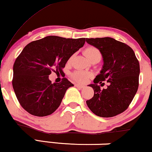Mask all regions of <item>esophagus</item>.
Instances as JSON below:
<instances>
[{"instance_id":"34e87169","label":"esophagus","mask_w":152,"mask_h":152,"mask_svg":"<svg viewBox=\"0 0 152 152\" xmlns=\"http://www.w3.org/2000/svg\"><path fill=\"white\" fill-rule=\"evenodd\" d=\"M75 86L76 87H77V88H84V86H82V85H80V84H78V83H76V84H75Z\"/></svg>"}]
</instances>
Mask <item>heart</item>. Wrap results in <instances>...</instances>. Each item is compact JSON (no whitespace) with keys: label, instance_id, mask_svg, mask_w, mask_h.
Masks as SVG:
<instances>
[{"label":"heart","instance_id":"heart-1","mask_svg":"<svg viewBox=\"0 0 152 152\" xmlns=\"http://www.w3.org/2000/svg\"><path fill=\"white\" fill-rule=\"evenodd\" d=\"M84 53L86 54L87 58L88 59L91 58L92 57L96 56H101L100 51H99V49L93 46L87 47L86 49L84 50ZM90 73L84 71H77L74 72L72 75V77L75 81L81 83H86L88 80V78H90Z\"/></svg>","mask_w":152,"mask_h":152}]
</instances>
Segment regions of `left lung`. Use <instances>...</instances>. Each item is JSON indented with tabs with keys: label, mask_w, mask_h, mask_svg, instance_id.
<instances>
[{
	"label": "left lung",
	"mask_w": 152,
	"mask_h": 152,
	"mask_svg": "<svg viewBox=\"0 0 152 152\" xmlns=\"http://www.w3.org/2000/svg\"><path fill=\"white\" fill-rule=\"evenodd\" d=\"M86 41L98 48L104 61L100 74L94 83L88 85L93 88L94 95L86 101V104L96 116L113 117L127 109L137 93L140 73L139 61L131 47L114 38H86ZM104 80L109 86L102 90L98 83Z\"/></svg>",
	"instance_id": "obj_1"
}]
</instances>
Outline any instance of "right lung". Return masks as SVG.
<instances>
[{
	"instance_id": "obj_1",
	"label": "right lung",
	"mask_w": 152,
	"mask_h": 152,
	"mask_svg": "<svg viewBox=\"0 0 152 152\" xmlns=\"http://www.w3.org/2000/svg\"><path fill=\"white\" fill-rule=\"evenodd\" d=\"M85 38L49 36L25 46L13 64V88L20 106L29 114L46 116L60 106L66 90L74 84L66 78L52 83L51 71L63 72L69 58L85 43Z\"/></svg>"
}]
</instances>
